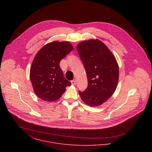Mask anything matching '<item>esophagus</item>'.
I'll return each mask as SVG.
<instances>
[{
	"instance_id": "34e87169",
	"label": "esophagus",
	"mask_w": 152,
	"mask_h": 152,
	"mask_svg": "<svg viewBox=\"0 0 152 152\" xmlns=\"http://www.w3.org/2000/svg\"><path fill=\"white\" fill-rule=\"evenodd\" d=\"M76 83H77L76 80H74L71 81V84H72V85H73V86L76 85Z\"/></svg>"
}]
</instances>
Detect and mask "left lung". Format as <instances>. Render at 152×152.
<instances>
[{
  "label": "left lung",
  "instance_id": "1",
  "mask_svg": "<svg viewBox=\"0 0 152 152\" xmlns=\"http://www.w3.org/2000/svg\"><path fill=\"white\" fill-rule=\"evenodd\" d=\"M78 53L87 73L88 87L79 91L82 100L91 107L106 102L114 93L119 79V67L108 48L99 40L78 44Z\"/></svg>",
  "mask_w": 152,
  "mask_h": 152
}]
</instances>
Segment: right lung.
Listing matches in <instances>:
<instances>
[{
	"mask_svg": "<svg viewBox=\"0 0 152 152\" xmlns=\"http://www.w3.org/2000/svg\"><path fill=\"white\" fill-rule=\"evenodd\" d=\"M72 50L68 42L56 41L45 45L35 56L30 78L34 92L42 100L52 102L58 99L66 87L71 85L65 79L60 63Z\"/></svg>",
	"mask_w": 152,
	"mask_h": 152,
	"instance_id": "obj_1",
	"label": "right lung"
}]
</instances>
